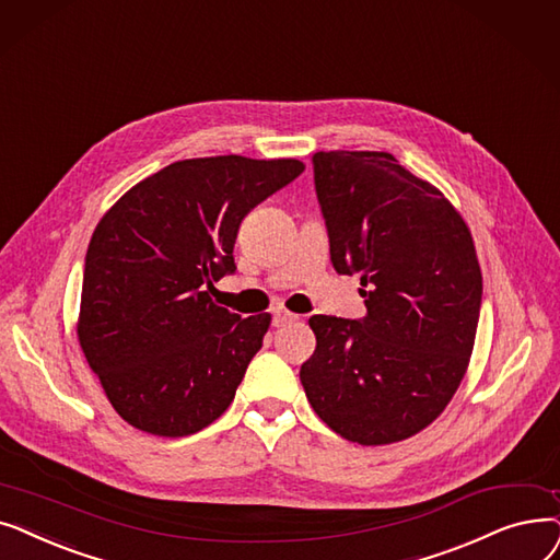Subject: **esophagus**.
<instances>
[{"label":"esophagus","mask_w":560,"mask_h":560,"mask_svg":"<svg viewBox=\"0 0 560 560\" xmlns=\"http://www.w3.org/2000/svg\"><path fill=\"white\" fill-rule=\"evenodd\" d=\"M296 318H299V314H291V312H287V310H276V312H273V326L280 328V326H287V324H291V322H296Z\"/></svg>","instance_id":"1"}]
</instances>
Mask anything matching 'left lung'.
<instances>
[{
    "mask_svg": "<svg viewBox=\"0 0 560 560\" xmlns=\"http://www.w3.org/2000/svg\"><path fill=\"white\" fill-rule=\"evenodd\" d=\"M314 186L337 273L360 276V322L314 314L301 366L314 412L349 442H401L454 398L481 312L474 238L444 194L389 152H316Z\"/></svg>",
    "mask_w": 560,
    "mask_h": 560,
    "instance_id": "left-lung-1",
    "label": "left lung"
}]
</instances>
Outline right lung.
I'll list each match as a JSON object with an SVG mask.
<instances>
[{
    "label": "right lung",
    "instance_id": "obj_1",
    "mask_svg": "<svg viewBox=\"0 0 560 560\" xmlns=\"http://www.w3.org/2000/svg\"><path fill=\"white\" fill-rule=\"evenodd\" d=\"M305 171L299 159H182L100 219L86 253L77 337L114 410L184 438L232 404L271 314L242 318L209 291L234 273L248 211Z\"/></svg>",
    "mask_w": 560,
    "mask_h": 560
}]
</instances>
